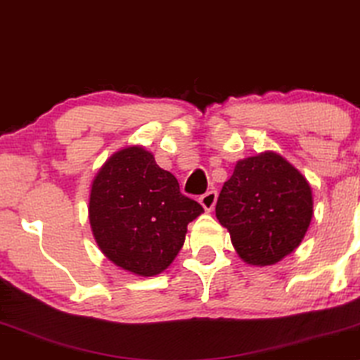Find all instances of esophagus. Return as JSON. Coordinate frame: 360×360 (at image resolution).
I'll list each match as a JSON object with an SVG mask.
<instances>
[{"instance_id": "obj_1", "label": "esophagus", "mask_w": 360, "mask_h": 360, "mask_svg": "<svg viewBox=\"0 0 360 360\" xmlns=\"http://www.w3.org/2000/svg\"><path fill=\"white\" fill-rule=\"evenodd\" d=\"M199 202L202 204V207L205 210H212L215 202H217V191H209V193H205L204 195H200Z\"/></svg>"}]
</instances>
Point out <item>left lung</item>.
Masks as SVG:
<instances>
[{
	"label": "left lung",
	"instance_id": "8db88e82",
	"mask_svg": "<svg viewBox=\"0 0 360 360\" xmlns=\"http://www.w3.org/2000/svg\"><path fill=\"white\" fill-rule=\"evenodd\" d=\"M215 215L240 258L273 265L303 240L313 217L308 181L276 153L238 161L220 191Z\"/></svg>",
	"mask_w": 360,
	"mask_h": 360
}]
</instances>
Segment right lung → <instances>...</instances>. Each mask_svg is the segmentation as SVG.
<instances>
[{
  "mask_svg": "<svg viewBox=\"0 0 360 360\" xmlns=\"http://www.w3.org/2000/svg\"><path fill=\"white\" fill-rule=\"evenodd\" d=\"M202 205L179 191L169 171L141 146L115 153L95 176L89 219L100 250L123 270L153 276L184 245Z\"/></svg>",
  "mask_w": 360,
  "mask_h": 360,
  "instance_id": "1",
  "label": "right lung"
}]
</instances>
